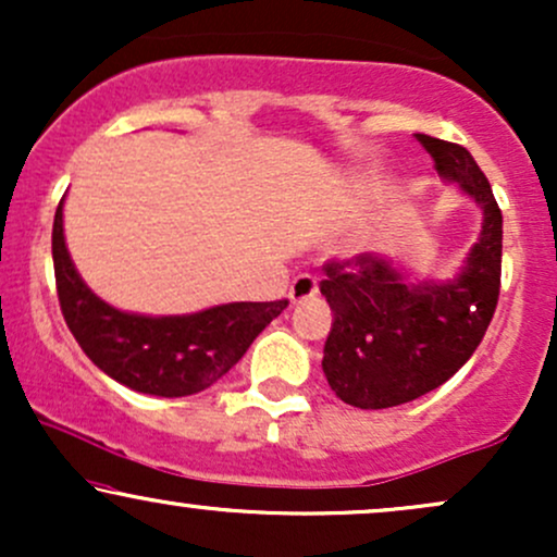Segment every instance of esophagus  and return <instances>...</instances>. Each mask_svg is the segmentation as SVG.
I'll return each mask as SVG.
<instances>
[{
    "mask_svg": "<svg viewBox=\"0 0 557 557\" xmlns=\"http://www.w3.org/2000/svg\"><path fill=\"white\" fill-rule=\"evenodd\" d=\"M314 293H317V277H314V274H298V277L293 280L290 293H287V296H290L293 304H300V300L311 298Z\"/></svg>",
    "mask_w": 557,
    "mask_h": 557,
    "instance_id": "esophagus-1",
    "label": "esophagus"
}]
</instances>
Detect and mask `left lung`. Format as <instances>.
Here are the masks:
<instances>
[{"label":"left lung","mask_w":557,"mask_h":557,"mask_svg":"<svg viewBox=\"0 0 557 557\" xmlns=\"http://www.w3.org/2000/svg\"><path fill=\"white\" fill-rule=\"evenodd\" d=\"M417 140L440 175L482 207L484 222L461 274L447 283H406L376 253L324 264L319 290L335 319L322 369L337 398L363 411L417 400L450 380L482 343L500 296L503 212L490 181L463 146L424 133Z\"/></svg>","instance_id":"8db88e82"}]
</instances>
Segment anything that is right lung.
Here are the masks:
<instances>
[{"mask_svg":"<svg viewBox=\"0 0 557 557\" xmlns=\"http://www.w3.org/2000/svg\"><path fill=\"white\" fill-rule=\"evenodd\" d=\"M52 259L62 317L83 354L120 385L162 398L212 387L287 306V298L240 300L188 317H140L112 309L75 272L62 233V201L54 214Z\"/></svg>","mask_w":557,"mask_h":557,"instance_id":"obj_1","label":"right lung"}]
</instances>
